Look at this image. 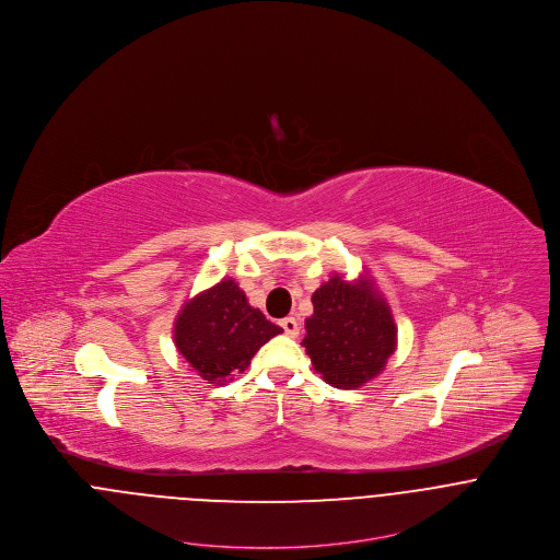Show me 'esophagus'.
<instances>
[{
    "label": "esophagus",
    "mask_w": 560,
    "mask_h": 560,
    "mask_svg": "<svg viewBox=\"0 0 560 560\" xmlns=\"http://www.w3.org/2000/svg\"><path fill=\"white\" fill-rule=\"evenodd\" d=\"M280 327L291 338H295L300 334V323H298V319H293V317H284V319L280 320Z\"/></svg>",
    "instance_id": "obj_1"
}]
</instances>
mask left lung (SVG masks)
Here are the masks:
<instances>
[{"mask_svg":"<svg viewBox=\"0 0 560 560\" xmlns=\"http://www.w3.org/2000/svg\"><path fill=\"white\" fill-rule=\"evenodd\" d=\"M304 347L315 371L334 388L355 390L380 375L397 349L390 306L369 276H331L313 295Z\"/></svg>","mask_w":560,"mask_h":560,"instance_id":"left-lung-1","label":"left lung"}]
</instances>
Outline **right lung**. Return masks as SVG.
I'll return each mask as SVG.
<instances>
[{"mask_svg": "<svg viewBox=\"0 0 560 560\" xmlns=\"http://www.w3.org/2000/svg\"><path fill=\"white\" fill-rule=\"evenodd\" d=\"M282 327L247 304L240 284L224 278L185 302L174 320V345L209 384H226L243 373L254 353Z\"/></svg>", "mask_w": 560, "mask_h": 560, "instance_id": "right-lung-1", "label": "right lung"}]
</instances>
